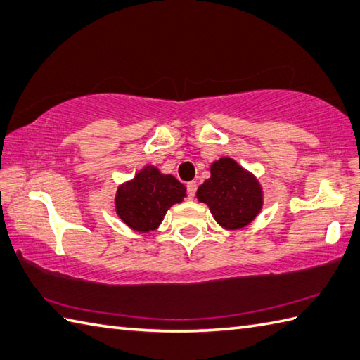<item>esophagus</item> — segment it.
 Segmentation results:
<instances>
[{
    "instance_id": "esophagus-1",
    "label": "esophagus",
    "mask_w": 360,
    "mask_h": 360,
    "mask_svg": "<svg viewBox=\"0 0 360 360\" xmlns=\"http://www.w3.org/2000/svg\"><path fill=\"white\" fill-rule=\"evenodd\" d=\"M186 189H188V197L189 198H194L195 193H197V183L195 181H189L186 185Z\"/></svg>"
}]
</instances>
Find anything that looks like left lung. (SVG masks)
Here are the masks:
<instances>
[{
    "mask_svg": "<svg viewBox=\"0 0 360 360\" xmlns=\"http://www.w3.org/2000/svg\"><path fill=\"white\" fill-rule=\"evenodd\" d=\"M197 198L210 206L215 221L225 229L250 225L263 206L259 180L229 157L211 165V177L198 186Z\"/></svg>",
    "mask_w": 360,
    "mask_h": 360,
    "instance_id": "1",
    "label": "left lung"
}]
</instances>
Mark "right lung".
Instances as JSON below:
<instances>
[{
  "label": "right lung",
  "mask_w": 360,
  "mask_h": 360,
  "mask_svg": "<svg viewBox=\"0 0 360 360\" xmlns=\"http://www.w3.org/2000/svg\"><path fill=\"white\" fill-rule=\"evenodd\" d=\"M185 197L186 188L177 179L149 165L118 186L115 211L131 229L149 233L160 226L167 210Z\"/></svg>",
  "instance_id": "right-lung-1"
}]
</instances>
